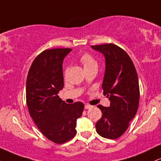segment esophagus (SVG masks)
I'll return each instance as SVG.
<instances>
[{
    "instance_id": "34e87169",
    "label": "esophagus",
    "mask_w": 161,
    "mask_h": 161,
    "mask_svg": "<svg viewBox=\"0 0 161 161\" xmlns=\"http://www.w3.org/2000/svg\"><path fill=\"white\" fill-rule=\"evenodd\" d=\"M92 107V105H90V104H85V109H90Z\"/></svg>"
}]
</instances>
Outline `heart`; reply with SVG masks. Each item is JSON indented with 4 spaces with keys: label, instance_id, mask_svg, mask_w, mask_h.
<instances>
[{
    "label": "heart",
    "instance_id": "b5f03b06",
    "mask_svg": "<svg viewBox=\"0 0 161 161\" xmlns=\"http://www.w3.org/2000/svg\"><path fill=\"white\" fill-rule=\"evenodd\" d=\"M79 60L82 64V65L83 66V67H84L86 71L92 69H97L98 64H97V60L91 54H89V53H83V54L79 57Z\"/></svg>",
    "mask_w": 161,
    "mask_h": 161
}]
</instances>
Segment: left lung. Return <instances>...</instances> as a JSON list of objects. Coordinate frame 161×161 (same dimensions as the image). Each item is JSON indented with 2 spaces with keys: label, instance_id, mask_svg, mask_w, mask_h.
<instances>
[{
  "label": "left lung",
  "instance_id": "1",
  "mask_svg": "<svg viewBox=\"0 0 161 161\" xmlns=\"http://www.w3.org/2000/svg\"><path fill=\"white\" fill-rule=\"evenodd\" d=\"M92 47L105 57L102 89L110 101L108 108L97 105L102 116L96 123V131L102 137L116 139L127 130L137 113L140 97L137 72L128 53L119 46L109 43Z\"/></svg>",
  "mask_w": 161,
  "mask_h": 161
}]
</instances>
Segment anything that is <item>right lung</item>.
<instances>
[{
    "instance_id": "add662e5",
    "label": "right lung",
    "mask_w": 161,
    "mask_h": 161,
    "mask_svg": "<svg viewBox=\"0 0 161 161\" xmlns=\"http://www.w3.org/2000/svg\"><path fill=\"white\" fill-rule=\"evenodd\" d=\"M72 49L53 48L36 57L26 79L29 114L47 139L56 144L69 141L76 134V119L84 110L82 102L68 104L57 95L64 88L63 60Z\"/></svg>"
}]
</instances>
